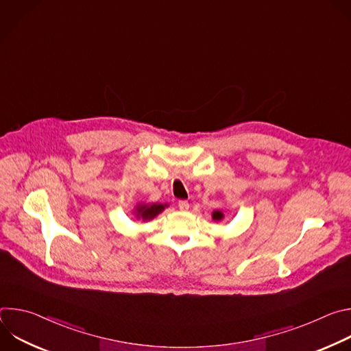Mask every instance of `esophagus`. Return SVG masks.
<instances>
[{
	"instance_id": "34e87169",
	"label": "esophagus",
	"mask_w": 351,
	"mask_h": 351,
	"mask_svg": "<svg viewBox=\"0 0 351 351\" xmlns=\"http://www.w3.org/2000/svg\"><path fill=\"white\" fill-rule=\"evenodd\" d=\"M178 206H179V208H180L182 211H186V210H189V207H190V206H189V203L186 202V199H180Z\"/></svg>"
}]
</instances>
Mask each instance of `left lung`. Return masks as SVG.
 I'll list each match as a JSON object with an SVG mask.
<instances>
[{
	"label": "left lung",
	"instance_id": "left-lung-1",
	"mask_svg": "<svg viewBox=\"0 0 351 351\" xmlns=\"http://www.w3.org/2000/svg\"><path fill=\"white\" fill-rule=\"evenodd\" d=\"M213 219L214 221H222L223 219V213L222 211H214L213 213Z\"/></svg>",
	"mask_w": 351,
	"mask_h": 351
}]
</instances>
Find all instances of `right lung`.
<instances>
[{
	"instance_id": "1",
	"label": "right lung",
	"mask_w": 351,
	"mask_h": 351,
	"mask_svg": "<svg viewBox=\"0 0 351 351\" xmlns=\"http://www.w3.org/2000/svg\"><path fill=\"white\" fill-rule=\"evenodd\" d=\"M167 204H138L136 207V217L141 218L143 221H152L156 218L160 213L165 210Z\"/></svg>"
}]
</instances>
